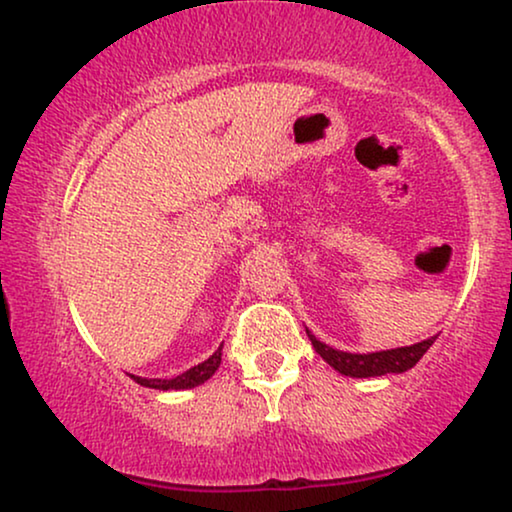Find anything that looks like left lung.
Segmentation results:
<instances>
[{"label": "left lung", "mask_w": 512, "mask_h": 512, "mask_svg": "<svg viewBox=\"0 0 512 512\" xmlns=\"http://www.w3.org/2000/svg\"><path fill=\"white\" fill-rule=\"evenodd\" d=\"M307 331V328H305ZM307 338L312 340V347L317 349V354L324 359L328 366H333L338 373L349 377H380L387 373H405L426 354V349L433 345V340H422L417 345L410 347H396L387 349V352H370V354H352V352H340V349L328 347L326 342L314 338L307 331Z\"/></svg>", "instance_id": "obj_1"}]
</instances>
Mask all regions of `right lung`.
<instances>
[{
	"label": "right lung",
	"mask_w": 512,
	"mask_h": 512,
	"mask_svg": "<svg viewBox=\"0 0 512 512\" xmlns=\"http://www.w3.org/2000/svg\"><path fill=\"white\" fill-rule=\"evenodd\" d=\"M221 347L216 349V352L209 356L207 361H202V363H198V366L188 368L186 373L172 377V380H146V377H137V375H130V377L137 384H142V387H149V389H160V391L193 389V387H198V384H205L209 377H212L216 370H219V366H221Z\"/></svg>",
	"instance_id": "add662e5"
}]
</instances>
